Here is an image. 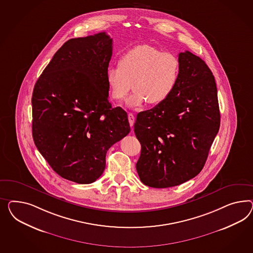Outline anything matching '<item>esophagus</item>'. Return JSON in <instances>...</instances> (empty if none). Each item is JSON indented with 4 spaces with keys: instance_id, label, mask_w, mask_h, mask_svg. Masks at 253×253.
<instances>
[{
    "instance_id": "obj_1",
    "label": "esophagus",
    "mask_w": 253,
    "mask_h": 253,
    "mask_svg": "<svg viewBox=\"0 0 253 253\" xmlns=\"http://www.w3.org/2000/svg\"><path fill=\"white\" fill-rule=\"evenodd\" d=\"M128 120H129L130 127H132L133 124H134V121H135V118H134L132 113H129V114H128Z\"/></svg>"
}]
</instances>
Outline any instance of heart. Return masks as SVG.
<instances>
[{"instance_id": "heart-1", "label": "heart", "mask_w": 253, "mask_h": 253, "mask_svg": "<svg viewBox=\"0 0 253 253\" xmlns=\"http://www.w3.org/2000/svg\"><path fill=\"white\" fill-rule=\"evenodd\" d=\"M178 57L151 45H137L119 60V67H109L107 83L109 96L122 101L131 88L134 92L126 100L130 109L148 102L158 106L166 102L176 88L179 79Z\"/></svg>"}]
</instances>
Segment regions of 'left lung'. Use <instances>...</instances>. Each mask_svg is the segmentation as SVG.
Wrapping results in <instances>:
<instances>
[{
	"instance_id": "1",
	"label": "left lung",
	"mask_w": 253,
	"mask_h": 253,
	"mask_svg": "<svg viewBox=\"0 0 253 253\" xmlns=\"http://www.w3.org/2000/svg\"><path fill=\"white\" fill-rule=\"evenodd\" d=\"M178 84L166 102L137 115L134 132L142 149L136 163L141 181L169 188L197 176L220 127L216 84L200 57L178 54Z\"/></svg>"
}]
</instances>
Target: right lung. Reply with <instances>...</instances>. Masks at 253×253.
Masks as SVG:
<instances>
[{
	"label": "right lung",
	"mask_w": 253,
	"mask_h": 253,
	"mask_svg": "<svg viewBox=\"0 0 253 253\" xmlns=\"http://www.w3.org/2000/svg\"><path fill=\"white\" fill-rule=\"evenodd\" d=\"M112 39L105 32L66 41L35 84V144L62 178L89 184L102 175L106 154L130 132L125 110L109 101Z\"/></svg>",
	"instance_id": "1"
}]
</instances>
